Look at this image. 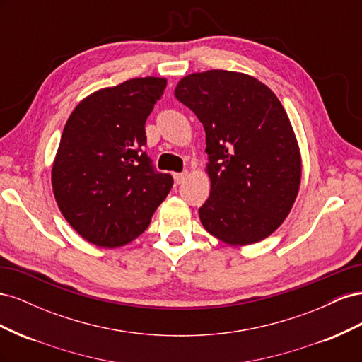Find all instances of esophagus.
Here are the masks:
<instances>
[{"label":"esophagus","instance_id":"obj_1","mask_svg":"<svg viewBox=\"0 0 362 362\" xmlns=\"http://www.w3.org/2000/svg\"><path fill=\"white\" fill-rule=\"evenodd\" d=\"M187 175H189V172L185 170V172H181V173H175L173 178H175V181H177V184H181L185 178H187Z\"/></svg>","mask_w":362,"mask_h":362}]
</instances>
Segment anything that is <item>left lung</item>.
<instances>
[{
    "instance_id": "obj_1",
    "label": "left lung",
    "mask_w": 362,
    "mask_h": 362,
    "mask_svg": "<svg viewBox=\"0 0 362 362\" xmlns=\"http://www.w3.org/2000/svg\"><path fill=\"white\" fill-rule=\"evenodd\" d=\"M175 98L205 128L211 190L199 217L206 233L229 246L267 238L290 214L302 178L281 101L255 76L223 69L182 76Z\"/></svg>"
}]
</instances>
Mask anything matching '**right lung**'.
<instances>
[{
	"instance_id": "1",
	"label": "right lung",
	"mask_w": 362,
	"mask_h": 362,
	"mask_svg": "<svg viewBox=\"0 0 362 362\" xmlns=\"http://www.w3.org/2000/svg\"><path fill=\"white\" fill-rule=\"evenodd\" d=\"M168 80L131 78L95 90L74 108L52 161L59 210L87 242L120 247L148 228L173 180L157 173L141 148L146 117Z\"/></svg>"
}]
</instances>
